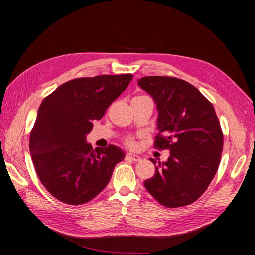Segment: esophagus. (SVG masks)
<instances>
[{
	"mask_svg": "<svg viewBox=\"0 0 255 255\" xmlns=\"http://www.w3.org/2000/svg\"><path fill=\"white\" fill-rule=\"evenodd\" d=\"M127 158L133 160V161H139L141 159L140 156H138V155H136V154H132V153H128Z\"/></svg>",
	"mask_w": 255,
	"mask_h": 255,
	"instance_id": "esophagus-1",
	"label": "esophagus"
}]
</instances>
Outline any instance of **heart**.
Returning <instances> with one entry per match:
<instances>
[{
  "instance_id": "1",
  "label": "heart",
  "mask_w": 255,
  "mask_h": 255,
  "mask_svg": "<svg viewBox=\"0 0 255 255\" xmlns=\"http://www.w3.org/2000/svg\"><path fill=\"white\" fill-rule=\"evenodd\" d=\"M128 144H133V140H130V139L128 140Z\"/></svg>"
}]
</instances>
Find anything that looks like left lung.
Returning a JSON list of instances; mask_svg holds the SVG:
<instances>
[{"instance_id": "8db88e82", "label": "left lung", "mask_w": 255, "mask_h": 255, "mask_svg": "<svg viewBox=\"0 0 255 255\" xmlns=\"http://www.w3.org/2000/svg\"><path fill=\"white\" fill-rule=\"evenodd\" d=\"M141 89L157 109L155 148L168 149L166 161L144 187L157 202L180 207L195 202L211 184L219 167L223 135L213 104L191 84L170 76H144Z\"/></svg>"}]
</instances>
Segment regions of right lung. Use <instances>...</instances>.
<instances>
[{"label":"right lung","instance_id":"obj_1","mask_svg":"<svg viewBox=\"0 0 255 255\" xmlns=\"http://www.w3.org/2000/svg\"><path fill=\"white\" fill-rule=\"evenodd\" d=\"M132 74L97 75L60 85L44 98L29 137V152L43 186L59 201L89 202L109 184L126 154L116 145L92 149L86 136L125 91Z\"/></svg>","mask_w":255,"mask_h":255}]
</instances>
